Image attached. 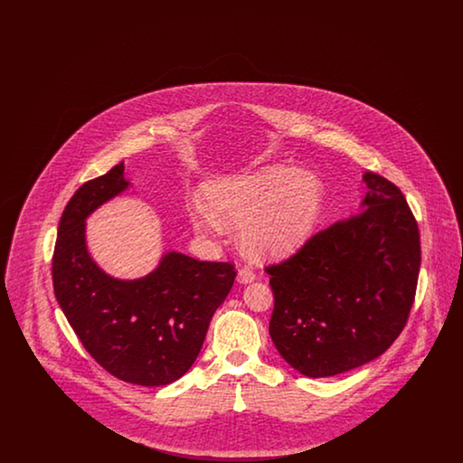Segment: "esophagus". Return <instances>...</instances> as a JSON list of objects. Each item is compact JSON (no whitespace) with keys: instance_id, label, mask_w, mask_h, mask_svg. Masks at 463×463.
I'll list each match as a JSON object with an SVG mask.
<instances>
[{"instance_id":"1","label":"esophagus","mask_w":463,"mask_h":463,"mask_svg":"<svg viewBox=\"0 0 463 463\" xmlns=\"http://www.w3.org/2000/svg\"><path fill=\"white\" fill-rule=\"evenodd\" d=\"M257 274H255V269L251 265H242L241 269L238 270V281L242 285H248L251 281H255Z\"/></svg>"}]
</instances>
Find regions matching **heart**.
<instances>
[{
  "instance_id": "b5f03b06",
  "label": "heart",
  "mask_w": 463,
  "mask_h": 463,
  "mask_svg": "<svg viewBox=\"0 0 463 463\" xmlns=\"http://www.w3.org/2000/svg\"><path fill=\"white\" fill-rule=\"evenodd\" d=\"M210 204L194 203L189 217L203 234L241 225L242 244L259 257H281L302 246L317 221L323 185L307 172L269 165L229 176L208 189Z\"/></svg>"
}]
</instances>
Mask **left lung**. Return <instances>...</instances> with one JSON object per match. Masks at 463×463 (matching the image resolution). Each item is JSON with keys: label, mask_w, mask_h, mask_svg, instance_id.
I'll return each mask as SVG.
<instances>
[{"label": "left lung", "mask_w": 463, "mask_h": 463, "mask_svg": "<svg viewBox=\"0 0 463 463\" xmlns=\"http://www.w3.org/2000/svg\"><path fill=\"white\" fill-rule=\"evenodd\" d=\"M363 213L316 232L265 267L274 293L269 333L291 368L344 373L385 353L404 328L419 281L420 232L401 189L364 174Z\"/></svg>", "instance_id": "1"}]
</instances>
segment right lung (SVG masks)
I'll use <instances>...</instances> for the list:
<instances>
[{"mask_svg":"<svg viewBox=\"0 0 463 463\" xmlns=\"http://www.w3.org/2000/svg\"><path fill=\"white\" fill-rule=\"evenodd\" d=\"M123 172L119 163L69 199L52 259L53 291L71 328L106 372L128 383L161 387L196 361L236 270L229 262H199L170 251L146 278L108 276L89 255L85 221L128 187Z\"/></svg>","mask_w":463,"mask_h":463,"instance_id":"obj_1","label":"right lung"}]
</instances>
